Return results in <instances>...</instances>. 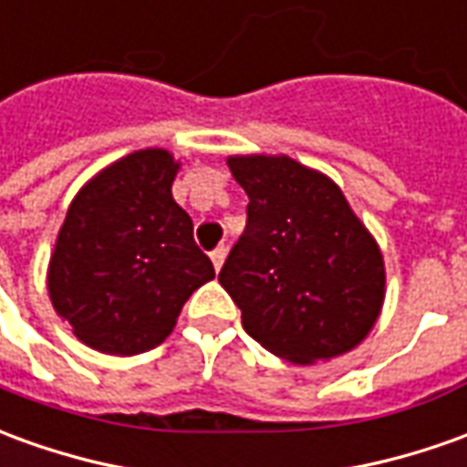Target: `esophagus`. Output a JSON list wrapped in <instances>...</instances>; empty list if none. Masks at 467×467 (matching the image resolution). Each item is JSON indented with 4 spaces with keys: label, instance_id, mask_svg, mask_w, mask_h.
<instances>
[{
    "label": "esophagus",
    "instance_id": "34e87169",
    "mask_svg": "<svg viewBox=\"0 0 467 467\" xmlns=\"http://www.w3.org/2000/svg\"><path fill=\"white\" fill-rule=\"evenodd\" d=\"M210 257H212V263H214V270H220L224 263V257H227V247H224V244L214 247V250L210 253Z\"/></svg>",
    "mask_w": 467,
    "mask_h": 467
}]
</instances>
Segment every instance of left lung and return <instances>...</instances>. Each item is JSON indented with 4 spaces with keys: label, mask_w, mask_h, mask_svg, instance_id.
Instances as JSON below:
<instances>
[{
    "label": "left lung",
    "mask_w": 467,
    "mask_h": 467,
    "mask_svg": "<svg viewBox=\"0 0 467 467\" xmlns=\"http://www.w3.org/2000/svg\"><path fill=\"white\" fill-rule=\"evenodd\" d=\"M250 197L247 224L220 270L243 328L293 364L361 344L384 303L379 244L321 171L290 156H230Z\"/></svg>",
    "instance_id": "left-lung-1"
}]
</instances>
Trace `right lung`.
I'll list each match as a JSON object with an SVG mask.
<instances>
[{
  "mask_svg": "<svg viewBox=\"0 0 467 467\" xmlns=\"http://www.w3.org/2000/svg\"><path fill=\"white\" fill-rule=\"evenodd\" d=\"M179 164L141 149L75 194L47 267L57 316L86 347L133 357L159 347L182 306L214 278L194 224L171 197Z\"/></svg>",
  "mask_w": 467,
  "mask_h": 467,
  "instance_id": "1",
  "label": "right lung"
}]
</instances>
